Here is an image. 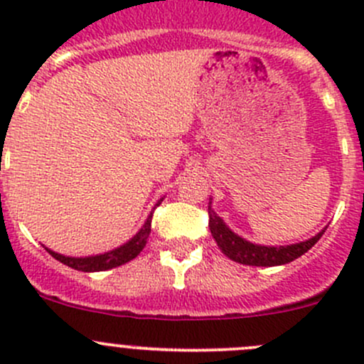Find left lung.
<instances>
[{
  "mask_svg": "<svg viewBox=\"0 0 364 364\" xmlns=\"http://www.w3.org/2000/svg\"><path fill=\"white\" fill-rule=\"evenodd\" d=\"M209 215V230H211L213 237H215L216 245L220 250L225 253L229 259L236 260L240 264H247V266H282L296 260L303 253H306L322 237L324 230L314 236L311 240L303 241L297 245H289V247H260V245H253L245 241L243 237L236 236L229 227L223 223L220 216L215 215L211 209V204L208 205Z\"/></svg>",
  "mask_w": 364,
  "mask_h": 364,
  "instance_id": "1",
  "label": "left lung"
}]
</instances>
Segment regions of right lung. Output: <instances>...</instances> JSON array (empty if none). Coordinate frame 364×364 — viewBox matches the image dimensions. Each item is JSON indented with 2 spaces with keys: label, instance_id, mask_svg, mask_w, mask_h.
<instances>
[{
  "label": "right lung",
  "instance_id": "right-lung-1",
  "mask_svg": "<svg viewBox=\"0 0 364 364\" xmlns=\"http://www.w3.org/2000/svg\"><path fill=\"white\" fill-rule=\"evenodd\" d=\"M156 205H160V203ZM151 218H153V215H149V218L146 220L144 227H142V229L139 230V232L135 234V236L132 237L127 245H123V247L116 248V250H112V252L102 253V255L80 257V259H75V257L60 255V253H56L53 250H47V252H49L56 260L67 264L68 267H73V269H77V271H84V273L112 269V267L123 266V264L130 262L132 259H135V257L142 252V248H144L146 243H148L149 232H151Z\"/></svg>",
  "mask_w": 364,
  "mask_h": 364
}]
</instances>
